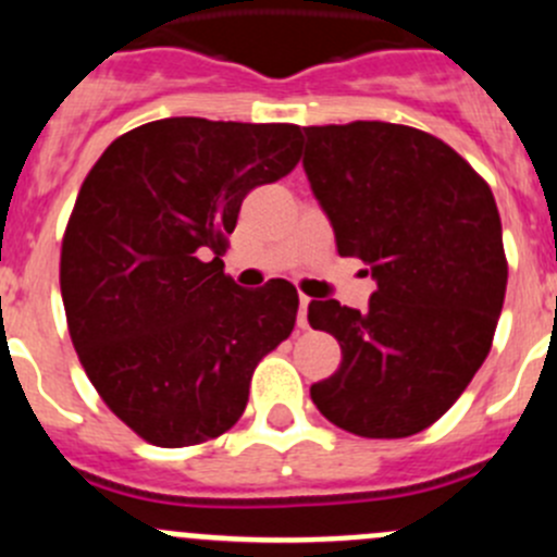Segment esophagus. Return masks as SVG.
<instances>
[{"label": "esophagus", "instance_id": "1", "mask_svg": "<svg viewBox=\"0 0 557 557\" xmlns=\"http://www.w3.org/2000/svg\"><path fill=\"white\" fill-rule=\"evenodd\" d=\"M307 305H310V296H299V329H307Z\"/></svg>", "mask_w": 557, "mask_h": 557}]
</instances>
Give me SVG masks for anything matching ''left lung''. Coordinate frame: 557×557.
<instances>
[{
    "label": "left lung",
    "instance_id": "1",
    "mask_svg": "<svg viewBox=\"0 0 557 557\" xmlns=\"http://www.w3.org/2000/svg\"><path fill=\"white\" fill-rule=\"evenodd\" d=\"M305 171L339 256L361 258L377 290L364 312L337 299L307 321L343 361L310 397L361 438H408L457 403L493 348L509 280L487 182L435 135L408 124L305 127Z\"/></svg>",
    "mask_w": 557,
    "mask_h": 557
}]
</instances>
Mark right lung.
I'll list each match as a JSON object with an SVG mask.
<instances>
[{
    "instance_id": "1",
    "label": "right lung",
    "mask_w": 557,
    "mask_h": 557,
    "mask_svg": "<svg viewBox=\"0 0 557 557\" xmlns=\"http://www.w3.org/2000/svg\"><path fill=\"white\" fill-rule=\"evenodd\" d=\"M299 138V124L158 119L119 135L81 185L59 261L70 339L147 444L228 433L258 361L294 332V285L245 290L220 256L247 193L296 169Z\"/></svg>"
}]
</instances>
